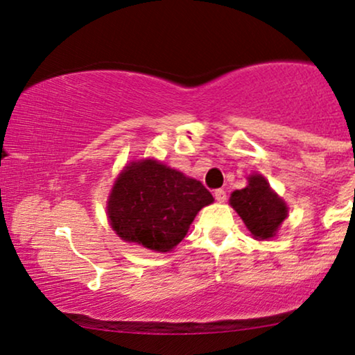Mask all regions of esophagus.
<instances>
[{
  "label": "esophagus",
  "instance_id": "esophagus-1",
  "mask_svg": "<svg viewBox=\"0 0 355 355\" xmlns=\"http://www.w3.org/2000/svg\"><path fill=\"white\" fill-rule=\"evenodd\" d=\"M215 198H216V202L223 203V202H226L227 196H226V192L223 191V189H218V191H215Z\"/></svg>",
  "mask_w": 355,
  "mask_h": 355
}]
</instances>
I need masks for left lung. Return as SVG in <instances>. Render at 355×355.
<instances>
[{"label":"left lung","instance_id":"1","mask_svg":"<svg viewBox=\"0 0 355 355\" xmlns=\"http://www.w3.org/2000/svg\"><path fill=\"white\" fill-rule=\"evenodd\" d=\"M247 181V187L231 193L230 203L255 239H270L288 216V205L261 174H250Z\"/></svg>","mask_w":355,"mask_h":355}]
</instances>
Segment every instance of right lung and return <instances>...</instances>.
<instances>
[{"label": "right lung", "mask_w": 355, "mask_h": 355, "mask_svg": "<svg viewBox=\"0 0 355 355\" xmlns=\"http://www.w3.org/2000/svg\"><path fill=\"white\" fill-rule=\"evenodd\" d=\"M213 196L197 179L157 162H130L111 189L106 211L121 239L155 252L174 249Z\"/></svg>", "instance_id": "1"}]
</instances>
